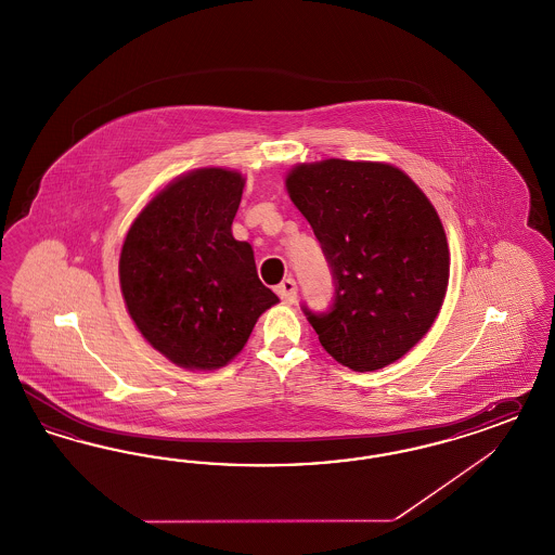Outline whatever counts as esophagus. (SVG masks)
<instances>
[{"label":"esophagus","mask_w":555,"mask_h":555,"mask_svg":"<svg viewBox=\"0 0 555 555\" xmlns=\"http://www.w3.org/2000/svg\"><path fill=\"white\" fill-rule=\"evenodd\" d=\"M278 296L286 302V305H294L296 302V298H298V287H296V282L292 280V278H286L280 286H278Z\"/></svg>","instance_id":"esophagus-1"}]
</instances>
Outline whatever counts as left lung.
Returning <instances> with one entry per match:
<instances>
[{
	"label": "left lung",
	"mask_w": 555,
	"mask_h": 555,
	"mask_svg": "<svg viewBox=\"0 0 555 555\" xmlns=\"http://www.w3.org/2000/svg\"><path fill=\"white\" fill-rule=\"evenodd\" d=\"M335 278V302L308 321L321 346L356 372L385 369L430 331L449 287L451 250L438 211L387 163L327 158L286 175Z\"/></svg>",
	"instance_id": "obj_1"
}]
</instances>
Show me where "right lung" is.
Segmentation results:
<instances>
[{"mask_svg": "<svg viewBox=\"0 0 555 555\" xmlns=\"http://www.w3.org/2000/svg\"><path fill=\"white\" fill-rule=\"evenodd\" d=\"M247 179L222 166L175 177L138 214L119 257L125 307L145 341L185 370H218L280 302L253 247L232 236Z\"/></svg>", "mask_w": 555, "mask_h": 555, "instance_id": "add662e5", "label": "right lung"}]
</instances>
